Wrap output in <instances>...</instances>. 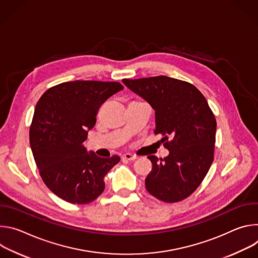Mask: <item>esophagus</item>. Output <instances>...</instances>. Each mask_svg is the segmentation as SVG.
I'll return each mask as SVG.
<instances>
[{"mask_svg": "<svg viewBox=\"0 0 258 258\" xmlns=\"http://www.w3.org/2000/svg\"><path fill=\"white\" fill-rule=\"evenodd\" d=\"M121 158H122V160H128V161H131V160L137 159V155H134V154H131V153H126V154H123V155L121 156Z\"/></svg>", "mask_w": 258, "mask_h": 258, "instance_id": "34e87169", "label": "esophagus"}]
</instances>
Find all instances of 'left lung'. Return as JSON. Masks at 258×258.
Listing matches in <instances>:
<instances>
[{
	"mask_svg": "<svg viewBox=\"0 0 258 258\" xmlns=\"http://www.w3.org/2000/svg\"><path fill=\"white\" fill-rule=\"evenodd\" d=\"M123 84L155 110V135L169 151L160 161L148 156L152 170L146 189L157 199L173 203L189 197L213 161L216 120L205 97L193 85L159 76Z\"/></svg>",
	"mask_w": 258,
	"mask_h": 258,
	"instance_id": "obj_1",
	"label": "left lung"
}]
</instances>
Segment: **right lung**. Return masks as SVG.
I'll list each match as a JSON object with an SVG mask.
<instances>
[{"mask_svg":"<svg viewBox=\"0 0 258 258\" xmlns=\"http://www.w3.org/2000/svg\"><path fill=\"white\" fill-rule=\"evenodd\" d=\"M116 82L75 81L50 88L34 109L29 142L46 186L72 204H87L105 188L104 176L120 158H102L84 146L101 105L121 91Z\"/></svg>","mask_w":258,"mask_h":258,"instance_id":"obj_1","label":"right lung"}]
</instances>
